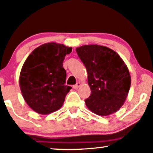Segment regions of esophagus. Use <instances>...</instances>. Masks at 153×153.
I'll use <instances>...</instances> for the list:
<instances>
[{"label": "esophagus", "mask_w": 153, "mask_h": 153, "mask_svg": "<svg viewBox=\"0 0 153 153\" xmlns=\"http://www.w3.org/2000/svg\"><path fill=\"white\" fill-rule=\"evenodd\" d=\"M80 85H81V84H80V82H77L76 84H75V85H73V88H75V89H78L79 87L80 86Z\"/></svg>", "instance_id": "34e87169"}]
</instances>
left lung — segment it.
<instances>
[{"label": "left lung", "mask_w": 153, "mask_h": 153, "mask_svg": "<svg viewBox=\"0 0 153 153\" xmlns=\"http://www.w3.org/2000/svg\"><path fill=\"white\" fill-rule=\"evenodd\" d=\"M76 52L88 73L91 94L85 100L89 110L106 117L115 113L124 104L131 85L127 65L108 47L88 45L77 47Z\"/></svg>", "instance_id": "obj_1"}]
</instances>
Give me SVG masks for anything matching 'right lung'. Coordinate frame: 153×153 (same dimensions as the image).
<instances>
[{"mask_svg": "<svg viewBox=\"0 0 153 153\" xmlns=\"http://www.w3.org/2000/svg\"><path fill=\"white\" fill-rule=\"evenodd\" d=\"M72 47L55 42L36 47L23 65L19 86L24 100L31 109L49 114L62 106L72 88L65 85L66 71L63 61Z\"/></svg>", "mask_w": 153, "mask_h": 153, "instance_id": "1", "label": "right lung"}]
</instances>
